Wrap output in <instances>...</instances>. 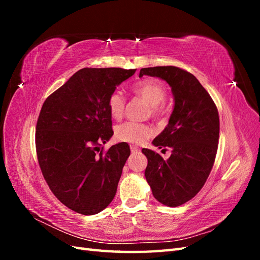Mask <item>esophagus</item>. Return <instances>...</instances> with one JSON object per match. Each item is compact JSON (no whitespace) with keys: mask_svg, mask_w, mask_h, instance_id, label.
<instances>
[{"mask_svg":"<svg viewBox=\"0 0 260 260\" xmlns=\"http://www.w3.org/2000/svg\"><path fill=\"white\" fill-rule=\"evenodd\" d=\"M130 148L132 153H138L140 151V148L137 145H130Z\"/></svg>","mask_w":260,"mask_h":260,"instance_id":"34e87169","label":"esophagus"}]
</instances>
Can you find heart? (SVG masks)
I'll return each instance as SVG.
<instances>
[{"mask_svg": "<svg viewBox=\"0 0 260 260\" xmlns=\"http://www.w3.org/2000/svg\"><path fill=\"white\" fill-rule=\"evenodd\" d=\"M133 92L140 98L144 99L151 105V114L153 117H160L164 108L160 105L166 100L167 90L165 85L156 80H144L133 86ZM109 114L115 119H119L123 115L125 107V99L119 90L112 92L107 101ZM153 128L146 123H138L133 121L123 122L116 128V138L123 142L141 144L153 136Z\"/></svg>", "mask_w": 260, "mask_h": 260, "instance_id": "1", "label": "heart"}]
</instances>
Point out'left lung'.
<instances>
[{
  "label": "left lung",
  "mask_w": 260,
  "mask_h": 260,
  "mask_svg": "<svg viewBox=\"0 0 260 260\" xmlns=\"http://www.w3.org/2000/svg\"><path fill=\"white\" fill-rule=\"evenodd\" d=\"M157 77L171 86L175 106L167 127L153 144L171 148L168 159L143 148L147 158L145 178L154 198L177 207L198 194L210 174L219 140L218 109L208 92L192 74L175 66L148 67L140 77ZM162 149V151H164Z\"/></svg>",
  "instance_id": "1"
}]
</instances>
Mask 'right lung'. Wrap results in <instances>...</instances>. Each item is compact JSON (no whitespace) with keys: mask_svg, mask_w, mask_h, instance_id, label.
Listing matches in <instances>:
<instances>
[{"mask_svg":"<svg viewBox=\"0 0 260 260\" xmlns=\"http://www.w3.org/2000/svg\"><path fill=\"white\" fill-rule=\"evenodd\" d=\"M136 69L83 68L45 100L36 128L37 155L53 194L78 214L95 215L114 200L130 155L114 135L107 101Z\"/></svg>","mask_w":260,"mask_h":260,"instance_id":"add662e5","label":"right lung"}]
</instances>
